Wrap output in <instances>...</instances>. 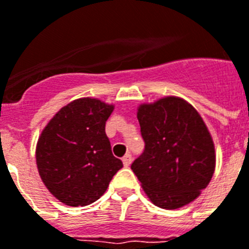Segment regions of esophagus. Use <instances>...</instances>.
<instances>
[{"label": "esophagus", "instance_id": "esophagus-1", "mask_svg": "<svg viewBox=\"0 0 249 249\" xmlns=\"http://www.w3.org/2000/svg\"><path fill=\"white\" fill-rule=\"evenodd\" d=\"M123 163H124L125 167L130 166V164H132V155L125 154L124 157H123Z\"/></svg>", "mask_w": 249, "mask_h": 249}]
</instances>
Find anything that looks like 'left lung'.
<instances>
[{"label": "left lung", "mask_w": 249, "mask_h": 249, "mask_svg": "<svg viewBox=\"0 0 249 249\" xmlns=\"http://www.w3.org/2000/svg\"><path fill=\"white\" fill-rule=\"evenodd\" d=\"M137 119L145 151L132 170L146 196L167 210L191 204L215 170L213 138L201 115L187 100L164 96L141 104Z\"/></svg>", "instance_id": "8db88e82"}]
</instances>
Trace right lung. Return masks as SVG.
<instances>
[{"instance_id": "obj_1", "label": "right lung", "mask_w": 249, "mask_h": 249, "mask_svg": "<svg viewBox=\"0 0 249 249\" xmlns=\"http://www.w3.org/2000/svg\"><path fill=\"white\" fill-rule=\"evenodd\" d=\"M115 106L79 98L62 107L45 125L36 143L43 183L68 206H85L103 196L123 167L113 157L106 121Z\"/></svg>"}]
</instances>
